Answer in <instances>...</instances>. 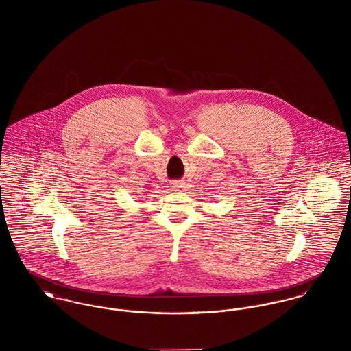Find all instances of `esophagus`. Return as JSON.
<instances>
[{
	"mask_svg": "<svg viewBox=\"0 0 351 351\" xmlns=\"http://www.w3.org/2000/svg\"><path fill=\"white\" fill-rule=\"evenodd\" d=\"M185 185H184V182H181V181H173L171 182V189L173 191H180V189H182Z\"/></svg>",
	"mask_w": 351,
	"mask_h": 351,
	"instance_id": "obj_1",
	"label": "esophagus"
}]
</instances>
